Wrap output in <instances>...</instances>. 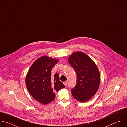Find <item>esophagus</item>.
<instances>
[{
  "instance_id": "esophagus-1",
  "label": "esophagus",
  "mask_w": 127,
  "mask_h": 127,
  "mask_svg": "<svg viewBox=\"0 0 127 127\" xmlns=\"http://www.w3.org/2000/svg\"><path fill=\"white\" fill-rule=\"evenodd\" d=\"M63 83H64V84L65 85V86H66L67 85L68 82H67V81H65V82H63Z\"/></svg>"
}]
</instances>
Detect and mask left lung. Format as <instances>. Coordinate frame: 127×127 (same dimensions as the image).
<instances>
[{
  "mask_svg": "<svg viewBox=\"0 0 127 127\" xmlns=\"http://www.w3.org/2000/svg\"><path fill=\"white\" fill-rule=\"evenodd\" d=\"M68 62L77 76L76 85L71 90L73 97L80 102H87L99 89L100 75L98 68L89 56L80 51L73 53Z\"/></svg>",
  "mask_w": 127,
  "mask_h": 127,
  "instance_id": "obj_1",
  "label": "left lung"
}]
</instances>
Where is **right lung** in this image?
Returning <instances> with one entry per match:
<instances>
[{"mask_svg": "<svg viewBox=\"0 0 127 127\" xmlns=\"http://www.w3.org/2000/svg\"><path fill=\"white\" fill-rule=\"evenodd\" d=\"M58 59L43 56L36 60L25 78L27 89L31 96L39 103L46 105L55 98V93L65 87L59 81V74L51 76V70Z\"/></svg>", "mask_w": 127, "mask_h": 127, "instance_id": "add662e5", "label": "right lung"}]
</instances>
